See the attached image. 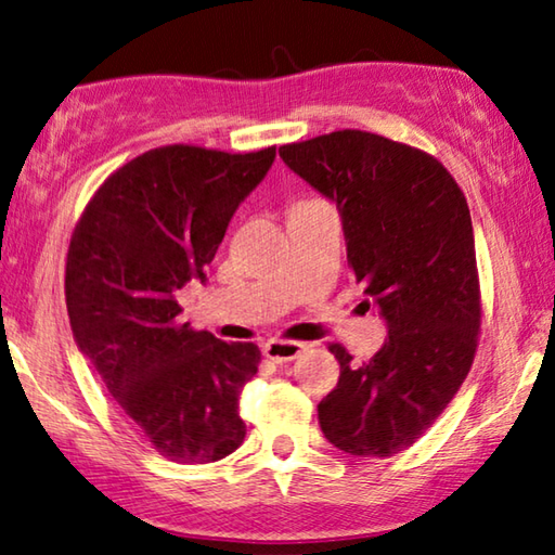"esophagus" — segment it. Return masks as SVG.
<instances>
[{"instance_id":"esophagus-1","label":"esophagus","mask_w":555,"mask_h":555,"mask_svg":"<svg viewBox=\"0 0 555 555\" xmlns=\"http://www.w3.org/2000/svg\"><path fill=\"white\" fill-rule=\"evenodd\" d=\"M264 357L274 362H291L296 360V357L306 350L304 343H294V340H269L264 343Z\"/></svg>"}]
</instances>
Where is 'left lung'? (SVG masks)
I'll use <instances>...</instances> for the list:
<instances>
[{
    "mask_svg": "<svg viewBox=\"0 0 555 555\" xmlns=\"http://www.w3.org/2000/svg\"><path fill=\"white\" fill-rule=\"evenodd\" d=\"M279 156L337 205L357 284L387 323L370 362L331 345L340 379L318 421L345 453L389 457L434 426L473 367L480 281L467 201L434 156L370 131H333Z\"/></svg>",
    "mask_w": 555,
    "mask_h": 555,
    "instance_id": "left-lung-1",
    "label": "left lung"
}]
</instances>
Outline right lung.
<instances>
[{"instance_id":"add662e5","label":"right lung","mask_w":555,"mask_h":555,"mask_svg":"<svg viewBox=\"0 0 555 555\" xmlns=\"http://www.w3.org/2000/svg\"><path fill=\"white\" fill-rule=\"evenodd\" d=\"M276 149L228 154L162 146L131 158L92 195L65 261L78 350L127 418L173 463H215L242 446V387L251 343H222L178 323L176 294L205 267Z\"/></svg>"}]
</instances>
